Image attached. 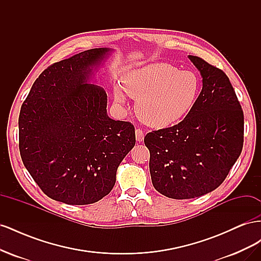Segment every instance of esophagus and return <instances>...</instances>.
I'll use <instances>...</instances> for the list:
<instances>
[{
    "label": "esophagus",
    "instance_id": "obj_1",
    "mask_svg": "<svg viewBox=\"0 0 261 261\" xmlns=\"http://www.w3.org/2000/svg\"><path fill=\"white\" fill-rule=\"evenodd\" d=\"M135 134H136V140L138 141V143H141V141L144 140V137H145L144 132L141 130L140 128H137V129L135 130Z\"/></svg>",
    "mask_w": 261,
    "mask_h": 261
}]
</instances>
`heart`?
Here are the masks:
<instances>
[{
	"label": "heart",
	"mask_w": 261,
	"mask_h": 261,
	"mask_svg": "<svg viewBox=\"0 0 261 261\" xmlns=\"http://www.w3.org/2000/svg\"><path fill=\"white\" fill-rule=\"evenodd\" d=\"M126 93L136 99V112L147 125L164 128L179 122L194 107L199 92V80L191 70H177L169 63H151L133 69L123 78V87H113L117 105Z\"/></svg>",
	"instance_id": "heart-1"
}]
</instances>
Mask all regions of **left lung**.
<instances>
[{
    "mask_svg": "<svg viewBox=\"0 0 261 261\" xmlns=\"http://www.w3.org/2000/svg\"><path fill=\"white\" fill-rule=\"evenodd\" d=\"M202 77L194 107L177 125L148 133L152 185L173 199H191L223 183L242 152L244 114L223 70L188 55Z\"/></svg>",
    "mask_w": 261,
    "mask_h": 261,
    "instance_id": "left-lung-1",
    "label": "left lung"
}]
</instances>
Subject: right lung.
<instances>
[{"mask_svg":"<svg viewBox=\"0 0 261 261\" xmlns=\"http://www.w3.org/2000/svg\"><path fill=\"white\" fill-rule=\"evenodd\" d=\"M112 51L91 49L54 63L21 106V160L42 192L57 201L89 204L103 198L135 146L134 125L109 117L107 92L89 84Z\"/></svg>","mask_w":261,"mask_h":261,"instance_id":"right-lung-1","label":"right lung"}]
</instances>
